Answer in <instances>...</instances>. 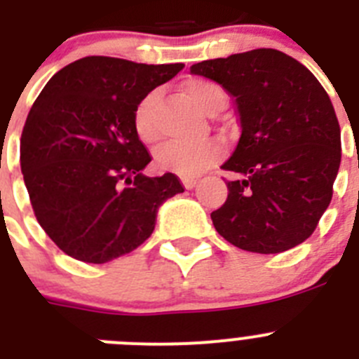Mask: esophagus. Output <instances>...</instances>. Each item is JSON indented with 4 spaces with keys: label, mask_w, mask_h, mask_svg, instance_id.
Returning <instances> with one entry per match:
<instances>
[{
    "label": "esophagus",
    "mask_w": 359,
    "mask_h": 359,
    "mask_svg": "<svg viewBox=\"0 0 359 359\" xmlns=\"http://www.w3.org/2000/svg\"><path fill=\"white\" fill-rule=\"evenodd\" d=\"M182 182H183V187H185L187 190H190V189H194L198 180H196V177H183Z\"/></svg>",
    "instance_id": "1"
}]
</instances>
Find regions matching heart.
<instances>
[{
    "label": "heart",
    "instance_id": "1",
    "mask_svg": "<svg viewBox=\"0 0 359 359\" xmlns=\"http://www.w3.org/2000/svg\"><path fill=\"white\" fill-rule=\"evenodd\" d=\"M183 91L196 104V107L207 115L223 109L226 104L223 88L207 79H189L183 84ZM156 104L158 91H149L138 100L133 111V128L144 144H154L160 138V129L154 115ZM221 156H223V145L217 142H205L198 145L167 144L158 149L154 161L160 170L174 172L183 177H194L212 169L221 160Z\"/></svg>",
    "mask_w": 359,
    "mask_h": 359
}]
</instances>
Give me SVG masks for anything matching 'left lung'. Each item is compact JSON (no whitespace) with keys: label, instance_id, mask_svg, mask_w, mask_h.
<instances>
[{"label":"left lung","instance_id":"obj_1","mask_svg":"<svg viewBox=\"0 0 359 359\" xmlns=\"http://www.w3.org/2000/svg\"><path fill=\"white\" fill-rule=\"evenodd\" d=\"M236 100L241 138L223 169L224 205L210 214L219 236L253 253H280L315 231L340 169V123L327 91L304 65L273 48L190 66Z\"/></svg>","mask_w":359,"mask_h":359}]
</instances>
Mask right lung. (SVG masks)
Returning a JSON list of instances; mask_svg holds the SVG:
<instances>
[{"mask_svg": "<svg viewBox=\"0 0 359 359\" xmlns=\"http://www.w3.org/2000/svg\"><path fill=\"white\" fill-rule=\"evenodd\" d=\"M91 55L44 86L21 135V172L43 230L66 255L104 264L151 237L158 207L183 192L177 176L149 177L151 154L133 111L183 69Z\"/></svg>", "mask_w": 359, "mask_h": 359, "instance_id": "right-lung-1", "label": "right lung"}]
</instances>
